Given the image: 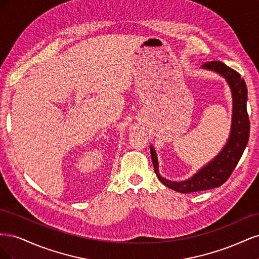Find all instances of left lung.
<instances>
[{
	"label": "left lung",
	"mask_w": 259,
	"mask_h": 259,
	"mask_svg": "<svg viewBox=\"0 0 259 259\" xmlns=\"http://www.w3.org/2000/svg\"><path fill=\"white\" fill-rule=\"evenodd\" d=\"M202 69L218 73L224 77L229 86L232 95L231 128L229 138L222 151L190 178L179 182L176 180L174 182L161 176L158 155L153 146H150L151 159L156 177L163 185L180 193L197 192L221 187L236 168L249 137V120L246 110L247 88L245 81L237 71L226 66L222 61L206 62L202 66Z\"/></svg>",
	"instance_id": "8db88e82"
}]
</instances>
